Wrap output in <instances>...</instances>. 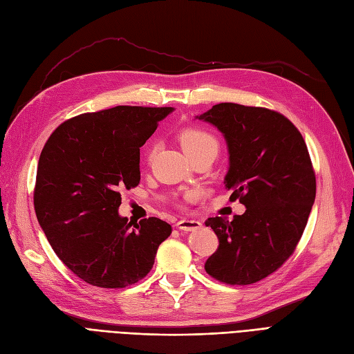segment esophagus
I'll use <instances>...</instances> for the list:
<instances>
[{"label":"esophagus","mask_w":354,"mask_h":354,"mask_svg":"<svg viewBox=\"0 0 354 354\" xmlns=\"http://www.w3.org/2000/svg\"><path fill=\"white\" fill-rule=\"evenodd\" d=\"M176 227L180 231H197L201 227V222L196 219H182L176 223Z\"/></svg>","instance_id":"obj_1"}]
</instances>
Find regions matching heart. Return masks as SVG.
Instances as JSON below:
<instances>
[{
	"mask_svg": "<svg viewBox=\"0 0 354 354\" xmlns=\"http://www.w3.org/2000/svg\"><path fill=\"white\" fill-rule=\"evenodd\" d=\"M179 141L182 144V148H184L185 153L189 157L197 156L203 151L213 150L218 153L219 150L218 140H216L210 132L198 129V128H189V129L182 131L179 135ZM153 154H154V145H150L148 147V158H151Z\"/></svg>",
	"mask_w": 354,
	"mask_h": 354,
	"instance_id": "heart-1",
	"label": "heart"
}]
</instances>
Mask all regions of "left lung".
Here are the masks:
<instances>
[{
	"label": "left lung",
	"instance_id": "obj_1",
	"mask_svg": "<svg viewBox=\"0 0 354 354\" xmlns=\"http://www.w3.org/2000/svg\"><path fill=\"white\" fill-rule=\"evenodd\" d=\"M223 135L230 154L225 188L245 212L234 221L209 218L219 247L204 263L231 285L275 272L299 244L316 196V178L301 133L278 111L221 102L196 116Z\"/></svg>",
	"mask_w": 354,
	"mask_h": 354
}]
</instances>
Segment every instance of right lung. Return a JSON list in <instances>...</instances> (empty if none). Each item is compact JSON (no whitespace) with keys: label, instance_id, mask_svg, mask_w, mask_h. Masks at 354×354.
<instances>
[{"label":"right lung","instance_id":"obj_1","mask_svg":"<svg viewBox=\"0 0 354 354\" xmlns=\"http://www.w3.org/2000/svg\"><path fill=\"white\" fill-rule=\"evenodd\" d=\"M174 107L118 106L66 120L39 156L33 204L54 253L101 288L142 279L172 232L158 218L133 225L119 214L120 188L140 184V147Z\"/></svg>","mask_w":354,"mask_h":354}]
</instances>
